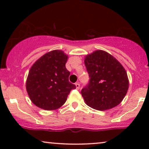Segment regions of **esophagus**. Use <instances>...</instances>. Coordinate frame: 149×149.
Instances as JSON below:
<instances>
[{"instance_id":"esophagus-1","label":"esophagus","mask_w":149,"mask_h":149,"mask_svg":"<svg viewBox=\"0 0 149 149\" xmlns=\"http://www.w3.org/2000/svg\"><path fill=\"white\" fill-rule=\"evenodd\" d=\"M75 86H76L77 89H79V88H80V85H79V83H75Z\"/></svg>"}]
</instances>
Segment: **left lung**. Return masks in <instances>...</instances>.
I'll list each match as a JSON object with an SVG mask.
<instances>
[{"instance_id": "8db88e82", "label": "left lung", "mask_w": 149, "mask_h": 149, "mask_svg": "<svg viewBox=\"0 0 149 149\" xmlns=\"http://www.w3.org/2000/svg\"><path fill=\"white\" fill-rule=\"evenodd\" d=\"M84 63L90 80L81 90L89 107L107 111L121 102L129 88L127 72L117 59L103 50H95L85 56Z\"/></svg>"}]
</instances>
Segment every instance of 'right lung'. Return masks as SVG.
I'll list each match as a JSON object with an SVG mask.
<instances>
[{"label":"right lung","instance_id":"1","mask_svg":"<svg viewBox=\"0 0 149 149\" xmlns=\"http://www.w3.org/2000/svg\"><path fill=\"white\" fill-rule=\"evenodd\" d=\"M68 55L53 50L38 59L30 68L26 88L30 100L46 111L58 109L66 102L70 91L76 88L69 82L66 68Z\"/></svg>","mask_w":149,"mask_h":149}]
</instances>
